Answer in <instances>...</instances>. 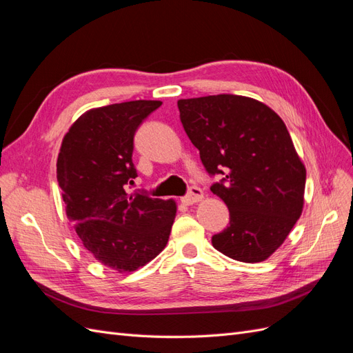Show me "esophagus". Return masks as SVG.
Segmentation results:
<instances>
[{
	"mask_svg": "<svg viewBox=\"0 0 353 353\" xmlns=\"http://www.w3.org/2000/svg\"><path fill=\"white\" fill-rule=\"evenodd\" d=\"M201 199H203V191L199 187H191L188 190V194L184 196V197H181V203H183V205L190 206V205H194V203L200 201Z\"/></svg>",
	"mask_w": 353,
	"mask_h": 353,
	"instance_id": "esophagus-1",
	"label": "esophagus"
}]
</instances>
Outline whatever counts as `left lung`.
I'll return each mask as SVG.
<instances>
[{"label":"left lung","mask_w":353,"mask_h":353,"mask_svg":"<svg viewBox=\"0 0 353 353\" xmlns=\"http://www.w3.org/2000/svg\"><path fill=\"white\" fill-rule=\"evenodd\" d=\"M179 119L200 152L210 187L230 210V225L212 237L231 259H268L301 218L306 169L285 123L268 105L243 95L178 100Z\"/></svg>","instance_id":"8db88e82"}]
</instances>
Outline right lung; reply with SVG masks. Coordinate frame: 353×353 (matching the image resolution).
Segmentation results:
<instances>
[{
  "mask_svg": "<svg viewBox=\"0 0 353 353\" xmlns=\"http://www.w3.org/2000/svg\"><path fill=\"white\" fill-rule=\"evenodd\" d=\"M162 101L135 100L91 109L63 138L57 181L66 215L83 248L103 265L131 272L165 249L174 200L128 193L137 169L134 135Z\"/></svg>",
  "mask_w": 353,
  "mask_h": 353,
  "instance_id": "add662e5",
  "label": "right lung"
}]
</instances>
